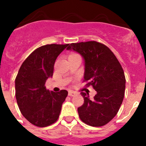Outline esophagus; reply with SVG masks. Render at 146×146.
<instances>
[{
	"label": "esophagus",
	"instance_id": "esophagus-1",
	"mask_svg": "<svg viewBox=\"0 0 146 146\" xmlns=\"http://www.w3.org/2000/svg\"><path fill=\"white\" fill-rule=\"evenodd\" d=\"M75 94V93L74 92V91H69V94H68V95H69V96H73Z\"/></svg>",
	"mask_w": 146,
	"mask_h": 146
}]
</instances>
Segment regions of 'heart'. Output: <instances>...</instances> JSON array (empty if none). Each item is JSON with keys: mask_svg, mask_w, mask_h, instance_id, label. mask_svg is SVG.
<instances>
[{"mask_svg": "<svg viewBox=\"0 0 146 146\" xmlns=\"http://www.w3.org/2000/svg\"><path fill=\"white\" fill-rule=\"evenodd\" d=\"M70 55H77V54H75V53H72V54H71Z\"/></svg>", "mask_w": 146, "mask_h": 146, "instance_id": "obj_1", "label": "heart"}]
</instances>
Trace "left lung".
Wrapping results in <instances>:
<instances>
[{
  "label": "left lung",
  "mask_w": 146,
  "mask_h": 146,
  "mask_svg": "<svg viewBox=\"0 0 146 146\" xmlns=\"http://www.w3.org/2000/svg\"><path fill=\"white\" fill-rule=\"evenodd\" d=\"M66 50L82 55L84 81L96 91L93 99L81 92L84 103L77 108L80 118L91 126L107 124L116 115L124 97L126 79L121 65L107 46L95 41L72 43Z\"/></svg>",
  "instance_id": "left-lung-1"
}]
</instances>
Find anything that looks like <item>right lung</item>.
I'll return each instance as SVG.
<instances>
[{
  "label": "right lung",
  "mask_w": 146,
  "mask_h": 146,
  "mask_svg": "<svg viewBox=\"0 0 146 146\" xmlns=\"http://www.w3.org/2000/svg\"><path fill=\"white\" fill-rule=\"evenodd\" d=\"M66 44H47L35 50L20 66L15 79V96L23 115L39 127L58 119L68 91L47 90L45 82L53 74L54 64Z\"/></svg>",
  "instance_id": "obj_1"
}]
</instances>
